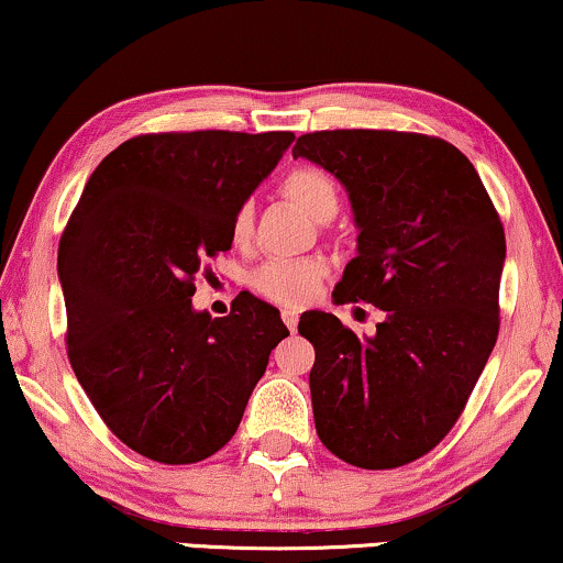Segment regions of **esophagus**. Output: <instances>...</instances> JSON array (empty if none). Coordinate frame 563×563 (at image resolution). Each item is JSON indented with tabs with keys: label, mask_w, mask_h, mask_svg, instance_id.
<instances>
[{
	"label": "esophagus",
	"mask_w": 563,
	"mask_h": 563,
	"mask_svg": "<svg viewBox=\"0 0 563 563\" xmlns=\"http://www.w3.org/2000/svg\"><path fill=\"white\" fill-rule=\"evenodd\" d=\"M282 320H284V325H287L291 333L297 331V323H299V316H297V310H289V308H287V310H282Z\"/></svg>",
	"instance_id": "1"
}]
</instances>
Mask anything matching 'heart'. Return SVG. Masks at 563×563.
<instances>
[{
  "label": "heart",
  "instance_id": "obj_1",
  "mask_svg": "<svg viewBox=\"0 0 563 563\" xmlns=\"http://www.w3.org/2000/svg\"><path fill=\"white\" fill-rule=\"evenodd\" d=\"M282 191L305 214L318 219V222H328L335 214V209H339V188H335V180L325 170H320V167L302 165L289 170L287 178L282 180ZM253 219V203H240L235 217H232V243L245 245L251 240ZM323 274L325 264L318 258H274L255 268L251 284L266 299H274V302L282 305H299L316 291Z\"/></svg>",
  "mask_w": 563,
  "mask_h": 563
}]
</instances>
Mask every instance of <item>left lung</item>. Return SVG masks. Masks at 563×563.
<instances>
[{
	"label": "left lung",
	"mask_w": 563,
	"mask_h": 563,
	"mask_svg": "<svg viewBox=\"0 0 563 563\" xmlns=\"http://www.w3.org/2000/svg\"><path fill=\"white\" fill-rule=\"evenodd\" d=\"M305 157L341 180L352 201L356 258L333 302L385 310L356 335L310 310L299 333L320 442L356 468H398L455 427L499 333L505 228L476 167L437 136L339 129L297 139Z\"/></svg>",
	"instance_id": "obj_1"
}]
</instances>
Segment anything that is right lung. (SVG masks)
<instances>
[{
  "instance_id": "1",
  "label": "right lung",
  "mask_w": 563,
  "mask_h": 563,
  "mask_svg": "<svg viewBox=\"0 0 563 563\" xmlns=\"http://www.w3.org/2000/svg\"><path fill=\"white\" fill-rule=\"evenodd\" d=\"M291 142V131L144 134L87 178L58 243L67 352L95 411L139 455L186 465L222 450L289 335L253 295L228 318L191 297Z\"/></svg>"
}]
</instances>
